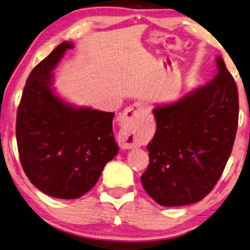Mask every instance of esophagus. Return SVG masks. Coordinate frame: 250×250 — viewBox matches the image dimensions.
Returning a JSON list of instances; mask_svg holds the SVG:
<instances>
[{"label":"esophagus","mask_w":250,"mask_h":250,"mask_svg":"<svg viewBox=\"0 0 250 250\" xmlns=\"http://www.w3.org/2000/svg\"><path fill=\"white\" fill-rule=\"evenodd\" d=\"M150 110L146 103H135L126 108L121 122V131L118 133V144L123 149H132L136 146L135 129L140 119Z\"/></svg>","instance_id":"obj_1"}]
</instances>
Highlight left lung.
Returning <instances> with one entry per match:
<instances>
[{
    "instance_id": "left-lung-1",
    "label": "left lung",
    "mask_w": 250,
    "mask_h": 250,
    "mask_svg": "<svg viewBox=\"0 0 250 250\" xmlns=\"http://www.w3.org/2000/svg\"><path fill=\"white\" fill-rule=\"evenodd\" d=\"M218 74L176 103L153 109L157 131L147 144L144 189L162 206L203 200L221 177L238 127V89L221 56Z\"/></svg>"
}]
</instances>
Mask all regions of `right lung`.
Masks as SVG:
<instances>
[{"label":"right lung","instance_id":"right-lung-1","mask_svg":"<svg viewBox=\"0 0 250 250\" xmlns=\"http://www.w3.org/2000/svg\"><path fill=\"white\" fill-rule=\"evenodd\" d=\"M70 48L72 42H62L31 71L16 127L21 166L29 180L42 193L63 200L88 193L118 152L114 113L74 107L54 92L53 71Z\"/></svg>","mask_w":250,"mask_h":250}]
</instances>
